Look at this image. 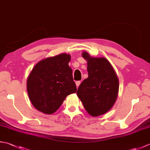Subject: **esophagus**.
<instances>
[{"instance_id":"obj_1","label":"esophagus","mask_w":150,"mask_h":150,"mask_svg":"<svg viewBox=\"0 0 150 150\" xmlns=\"http://www.w3.org/2000/svg\"><path fill=\"white\" fill-rule=\"evenodd\" d=\"M75 83H76V86H77V88H78L79 86V85L81 84V81H77Z\"/></svg>"}]
</instances>
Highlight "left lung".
I'll use <instances>...</instances> for the list:
<instances>
[{
    "label": "left lung",
    "mask_w": 150,
    "mask_h": 150,
    "mask_svg": "<svg viewBox=\"0 0 150 150\" xmlns=\"http://www.w3.org/2000/svg\"><path fill=\"white\" fill-rule=\"evenodd\" d=\"M82 57L88 62V77L79 86L77 94L87 112L97 117L106 113L115 103L119 80L106 59L91 57L86 52Z\"/></svg>",
    "instance_id": "left-lung-1"
}]
</instances>
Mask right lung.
Returning <instances> with one entry per match:
<instances>
[{
	"label": "right lung",
	"mask_w": 150,
	"mask_h": 150,
	"mask_svg": "<svg viewBox=\"0 0 150 150\" xmlns=\"http://www.w3.org/2000/svg\"><path fill=\"white\" fill-rule=\"evenodd\" d=\"M69 61L70 55L62 53L43 59L35 66L28 79L27 90L37 110L52 114L68 95L77 91Z\"/></svg>",
	"instance_id": "right-lung-1"
}]
</instances>
